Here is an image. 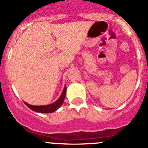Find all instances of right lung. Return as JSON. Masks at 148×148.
Listing matches in <instances>:
<instances>
[{
	"mask_svg": "<svg viewBox=\"0 0 148 148\" xmlns=\"http://www.w3.org/2000/svg\"><path fill=\"white\" fill-rule=\"evenodd\" d=\"M66 92V86H64L63 92H62V95L59 98L57 101L53 102V104H51L49 105H45V106H33L30 105V104L25 103L28 107H29L31 110L33 111L37 112H41V113H51L57 110L59 107H61L62 104H63Z\"/></svg>",
	"mask_w": 148,
	"mask_h": 148,
	"instance_id": "right-lung-1",
	"label": "right lung"
}]
</instances>
